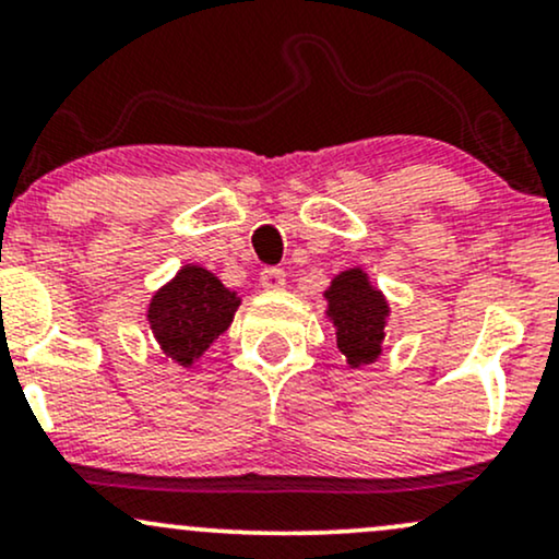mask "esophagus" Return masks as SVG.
Instances as JSON below:
<instances>
[{"label":"esophagus","mask_w":559,"mask_h":559,"mask_svg":"<svg viewBox=\"0 0 559 559\" xmlns=\"http://www.w3.org/2000/svg\"><path fill=\"white\" fill-rule=\"evenodd\" d=\"M260 286L265 288V292H278V288L286 286V273L281 271V267H265V271L260 273Z\"/></svg>","instance_id":"obj_1"}]
</instances>
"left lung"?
<instances>
[{
	"mask_svg": "<svg viewBox=\"0 0 559 559\" xmlns=\"http://www.w3.org/2000/svg\"><path fill=\"white\" fill-rule=\"evenodd\" d=\"M329 299L325 316L336 329V346L349 368L376 362L386 336L389 301L370 284L362 267H349L331 281L323 294Z\"/></svg>",
	"mask_w": 559,
	"mask_h": 559,
	"instance_id": "left-lung-1",
	"label": "left lung"
}]
</instances>
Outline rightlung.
<instances>
[{"label": "right lung", "instance_id": "right-lung-1", "mask_svg": "<svg viewBox=\"0 0 559 559\" xmlns=\"http://www.w3.org/2000/svg\"><path fill=\"white\" fill-rule=\"evenodd\" d=\"M241 299L215 273L183 265L176 278L157 288L146 307L155 342L165 357L191 368L221 333L228 331Z\"/></svg>", "mask_w": 559, "mask_h": 559}]
</instances>
